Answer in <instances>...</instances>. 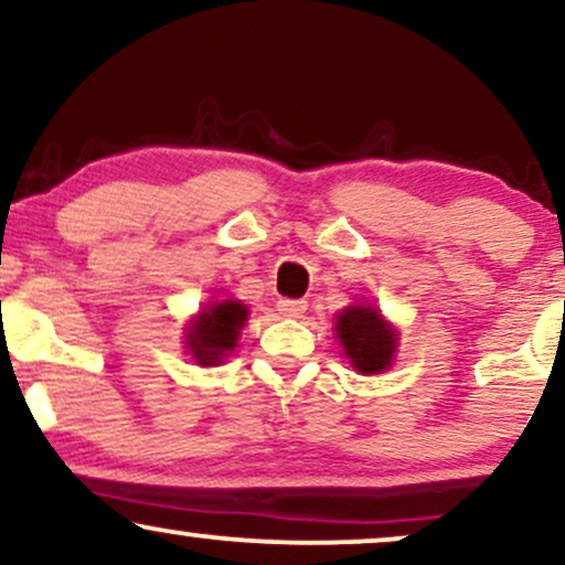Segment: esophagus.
Segmentation results:
<instances>
[{"label": "esophagus", "mask_w": 565, "mask_h": 565, "mask_svg": "<svg viewBox=\"0 0 565 565\" xmlns=\"http://www.w3.org/2000/svg\"><path fill=\"white\" fill-rule=\"evenodd\" d=\"M305 310H308V302L305 300H278V312L287 318H300Z\"/></svg>", "instance_id": "34e87169"}]
</instances>
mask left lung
I'll return each instance as SVG.
<instances>
[{"label": "left lung", "mask_w": 565, "mask_h": 565, "mask_svg": "<svg viewBox=\"0 0 565 565\" xmlns=\"http://www.w3.org/2000/svg\"><path fill=\"white\" fill-rule=\"evenodd\" d=\"M337 339L358 373H382L397 352V329L371 305H350L337 316Z\"/></svg>", "instance_id": "left-lung-1"}]
</instances>
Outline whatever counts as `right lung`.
Masks as SVG:
<instances>
[{
    "instance_id": "obj_1",
    "label": "right lung",
    "mask_w": 565,
    "mask_h": 565,
    "mask_svg": "<svg viewBox=\"0 0 565 565\" xmlns=\"http://www.w3.org/2000/svg\"><path fill=\"white\" fill-rule=\"evenodd\" d=\"M247 305L239 300H221L200 310V316L186 326V350L200 365H217L231 350L244 321H247Z\"/></svg>"
}]
</instances>
